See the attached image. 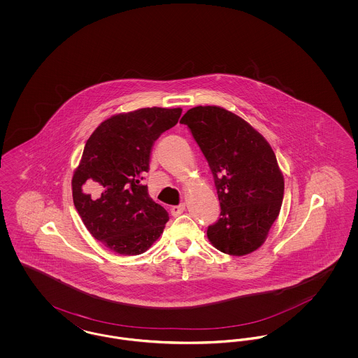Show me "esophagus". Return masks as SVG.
Wrapping results in <instances>:
<instances>
[{"label":"esophagus","instance_id":"esophagus-1","mask_svg":"<svg viewBox=\"0 0 358 358\" xmlns=\"http://www.w3.org/2000/svg\"><path fill=\"white\" fill-rule=\"evenodd\" d=\"M184 210H185V204L174 205V206H171V215H173L174 217L180 216Z\"/></svg>","mask_w":358,"mask_h":358}]
</instances>
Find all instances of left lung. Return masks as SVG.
<instances>
[{"label":"left lung","mask_w":358,"mask_h":358,"mask_svg":"<svg viewBox=\"0 0 358 358\" xmlns=\"http://www.w3.org/2000/svg\"><path fill=\"white\" fill-rule=\"evenodd\" d=\"M187 124L205 155L220 201V217L206 235L224 254L254 252L279 216L283 174L270 143L236 114L219 106L187 110Z\"/></svg>","instance_id":"obj_1"}]
</instances>
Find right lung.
Returning <instances> with one entry per match:
<instances>
[{
  "instance_id": "obj_1",
  "label": "right lung",
  "mask_w": 358,
  "mask_h": 358,
  "mask_svg": "<svg viewBox=\"0 0 358 358\" xmlns=\"http://www.w3.org/2000/svg\"><path fill=\"white\" fill-rule=\"evenodd\" d=\"M181 108L148 107L102 122L85 142L72 177L73 204L90 234L120 255L148 251L169 215L142 184L154 142Z\"/></svg>"
}]
</instances>
